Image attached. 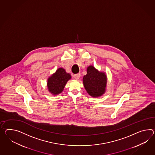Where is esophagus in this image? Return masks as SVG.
I'll list each match as a JSON object with an SVG mask.
<instances>
[{"label":"esophagus","instance_id":"obj_1","mask_svg":"<svg viewBox=\"0 0 155 155\" xmlns=\"http://www.w3.org/2000/svg\"><path fill=\"white\" fill-rule=\"evenodd\" d=\"M80 76H81V74L80 73H78V74H74V78L76 79H78L79 78V77H80Z\"/></svg>","mask_w":155,"mask_h":155}]
</instances>
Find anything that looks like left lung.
<instances>
[{"instance_id": "8db88e82", "label": "left lung", "mask_w": 155, "mask_h": 155, "mask_svg": "<svg viewBox=\"0 0 155 155\" xmlns=\"http://www.w3.org/2000/svg\"><path fill=\"white\" fill-rule=\"evenodd\" d=\"M84 87L92 97H98L106 91L107 77L104 72H99L92 65L87 68V74L83 78Z\"/></svg>"}]
</instances>
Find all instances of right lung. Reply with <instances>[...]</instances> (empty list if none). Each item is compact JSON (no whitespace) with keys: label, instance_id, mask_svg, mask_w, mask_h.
I'll return each instance as SVG.
<instances>
[{"label":"right lung","instance_id":"1","mask_svg":"<svg viewBox=\"0 0 155 155\" xmlns=\"http://www.w3.org/2000/svg\"><path fill=\"white\" fill-rule=\"evenodd\" d=\"M70 79H71V76L69 73L65 72L63 68H58L55 73L48 79V90L53 95L61 94L63 91L68 80Z\"/></svg>","mask_w":155,"mask_h":155}]
</instances>
